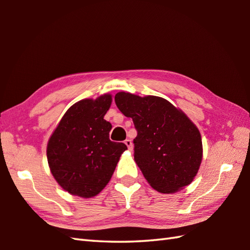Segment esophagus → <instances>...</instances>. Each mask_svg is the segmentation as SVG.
Returning <instances> with one entry per match:
<instances>
[{"label": "esophagus", "mask_w": 250, "mask_h": 250, "mask_svg": "<svg viewBox=\"0 0 250 250\" xmlns=\"http://www.w3.org/2000/svg\"><path fill=\"white\" fill-rule=\"evenodd\" d=\"M125 144L126 145V147H128V149L131 151L132 149H133V144H132L131 140H125Z\"/></svg>", "instance_id": "34e87169"}]
</instances>
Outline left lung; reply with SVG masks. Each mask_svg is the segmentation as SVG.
<instances>
[{"label":"left lung","instance_id":"8db88e82","mask_svg":"<svg viewBox=\"0 0 250 250\" xmlns=\"http://www.w3.org/2000/svg\"><path fill=\"white\" fill-rule=\"evenodd\" d=\"M117 107L133 120L134 160L151 187L174 193L192 183L202 162L203 146L199 129L182 109L156 95L121 91Z\"/></svg>","mask_w":250,"mask_h":250}]
</instances>
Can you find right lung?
<instances>
[{"label":"right lung","mask_w":250,"mask_h":250,"mask_svg":"<svg viewBox=\"0 0 250 250\" xmlns=\"http://www.w3.org/2000/svg\"><path fill=\"white\" fill-rule=\"evenodd\" d=\"M111 94L78 101L63 115L47 144V160L61 187L83 199L99 194L108 184L126 149L109 140L110 122L104 119Z\"/></svg>","instance_id":"right-lung-1"}]
</instances>
